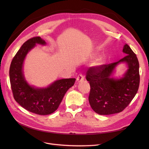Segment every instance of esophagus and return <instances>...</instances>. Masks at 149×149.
I'll return each instance as SVG.
<instances>
[{"instance_id": "1", "label": "esophagus", "mask_w": 149, "mask_h": 149, "mask_svg": "<svg viewBox=\"0 0 149 149\" xmlns=\"http://www.w3.org/2000/svg\"><path fill=\"white\" fill-rule=\"evenodd\" d=\"M84 80V78L82 74H80L77 77V81L78 82H81Z\"/></svg>"}]
</instances>
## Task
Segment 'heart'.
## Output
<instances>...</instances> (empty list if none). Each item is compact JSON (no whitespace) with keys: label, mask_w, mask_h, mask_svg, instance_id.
Listing matches in <instances>:
<instances>
[{"label":"heart","mask_w":149,"mask_h":149,"mask_svg":"<svg viewBox=\"0 0 149 149\" xmlns=\"http://www.w3.org/2000/svg\"><path fill=\"white\" fill-rule=\"evenodd\" d=\"M104 63V58L103 57H100L98 58L94 62V65L96 66H100L103 65Z\"/></svg>","instance_id":"heart-1"}]
</instances>
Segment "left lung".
Returning <instances> with one entry per match:
<instances>
[{"instance_id": "left-lung-1", "label": "left lung", "mask_w": 149, "mask_h": 149, "mask_svg": "<svg viewBox=\"0 0 149 149\" xmlns=\"http://www.w3.org/2000/svg\"><path fill=\"white\" fill-rule=\"evenodd\" d=\"M123 52L126 56L118 61L91 67L86 72V78L91 86L89 102L100 115L122 112L138 92L140 80L138 58L127 44L124 46ZM122 62L127 64L128 70L120 79L112 78L115 67Z\"/></svg>"}]
</instances>
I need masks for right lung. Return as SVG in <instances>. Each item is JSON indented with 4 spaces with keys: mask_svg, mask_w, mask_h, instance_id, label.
<instances>
[{
    "mask_svg": "<svg viewBox=\"0 0 149 149\" xmlns=\"http://www.w3.org/2000/svg\"><path fill=\"white\" fill-rule=\"evenodd\" d=\"M36 44L45 45L40 37L25 42L14 57L10 68V80L14 100L26 110L40 115L51 114L58 109L67 91L74 84L75 79H61L48 87L31 86L23 74V64L28 52Z\"/></svg>",
    "mask_w": 149,
    "mask_h": 149,
    "instance_id": "obj_1",
    "label": "right lung"
}]
</instances>
